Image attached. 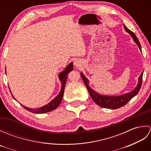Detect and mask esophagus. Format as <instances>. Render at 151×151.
<instances>
[{"mask_svg":"<svg viewBox=\"0 0 151 151\" xmlns=\"http://www.w3.org/2000/svg\"><path fill=\"white\" fill-rule=\"evenodd\" d=\"M74 64H75V65L76 66H79V65H80V62H79V61L76 60L75 62V63H74Z\"/></svg>","mask_w":151,"mask_h":151,"instance_id":"obj_1","label":"esophagus"}]
</instances>
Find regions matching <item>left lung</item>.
<instances>
[{
	"label": "left lung",
	"mask_w": 151,
	"mask_h": 151,
	"mask_svg": "<svg viewBox=\"0 0 151 151\" xmlns=\"http://www.w3.org/2000/svg\"><path fill=\"white\" fill-rule=\"evenodd\" d=\"M124 28L125 30L128 32L132 37L134 41L137 43L138 45L139 49L142 50V47H141V45L139 43V40H137L136 36L133 32L130 30L125 25H124ZM143 73L141 74V75L139 77V82L138 84L136 86V88L130 93L124 94L123 95L119 96H106V95H102L98 94L97 92H95L93 89H92L88 85L89 81L87 78L84 75V74H81V77L84 81V84L87 88L88 90L89 91V93L90 95L91 99H93L96 104H98L100 106L105 108H109V109H117L119 108H121L125 104H127L129 101H130L134 96H136L138 93L139 91L140 90V88L142 87V81H143Z\"/></svg>",
	"instance_id": "obj_1"
}]
</instances>
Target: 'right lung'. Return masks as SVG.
<instances>
[{
	"label": "right lung",
	"mask_w": 151,
	"mask_h": 151,
	"mask_svg": "<svg viewBox=\"0 0 151 151\" xmlns=\"http://www.w3.org/2000/svg\"><path fill=\"white\" fill-rule=\"evenodd\" d=\"M73 63H70L69 65L66 67V69L64 70L63 71L61 72L59 74V76H58L61 82H62V89H61V91L60 92V93L58 94V95H57L52 101L49 102V104L45 105L41 107L40 108H36V109H32V108H27L26 106H24L22 105V106H23V108L24 109H26L27 110L29 111L32 112V113H34V114H44V113H47V112H49L55 110V109L60 105L61 101L62 100L63 93H64V88H65V85L67 81V75H68V74L71 71V70H73ZM12 97L15 99L14 96L12 95Z\"/></svg>",
	"instance_id": "1"
}]
</instances>
